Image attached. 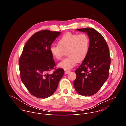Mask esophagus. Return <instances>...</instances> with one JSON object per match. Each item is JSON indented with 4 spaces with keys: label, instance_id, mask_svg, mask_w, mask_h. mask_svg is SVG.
Here are the masks:
<instances>
[{
    "label": "esophagus",
    "instance_id": "34e87169",
    "mask_svg": "<svg viewBox=\"0 0 126 126\" xmlns=\"http://www.w3.org/2000/svg\"><path fill=\"white\" fill-rule=\"evenodd\" d=\"M70 72V71H65V73L66 74H68V73H69Z\"/></svg>",
    "mask_w": 126,
    "mask_h": 126
}]
</instances>
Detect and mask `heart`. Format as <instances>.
I'll list each match as a JSON object with an SVG mask.
<instances>
[{
	"label": "heart",
	"instance_id": "b5f03b06",
	"mask_svg": "<svg viewBox=\"0 0 126 126\" xmlns=\"http://www.w3.org/2000/svg\"><path fill=\"white\" fill-rule=\"evenodd\" d=\"M90 46V41L87 34L67 33L59 39L58 45L50 47L52 57L57 60H61L67 52V58L58 64V66L65 70L73 68L78 62H82L86 58Z\"/></svg>",
	"mask_w": 126,
	"mask_h": 126
}]
</instances>
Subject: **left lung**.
<instances>
[{
  "mask_svg": "<svg viewBox=\"0 0 126 126\" xmlns=\"http://www.w3.org/2000/svg\"><path fill=\"white\" fill-rule=\"evenodd\" d=\"M77 30L88 34L90 46L86 58L75 71L76 78L74 86L79 94L92 96L99 90L109 77V49L103 36L95 29L87 27Z\"/></svg>",
  "mask_w": 126,
  "mask_h": 126,
  "instance_id": "1",
  "label": "left lung"
}]
</instances>
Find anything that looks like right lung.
Here are the masks:
<instances>
[{"instance_id": "right-lung-1", "label": "right lung", "mask_w": 126, "mask_h": 126, "mask_svg": "<svg viewBox=\"0 0 126 126\" xmlns=\"http://www.w3.org/2000/svg\"><path fill=\"white\" fill-rule=\"evenodd\" d=\"M61 32L39 31L28 39L19 59L21 81L30 93L45 99L55 92L64 74L62 68L56 69L50 47ZM55 70L51 74V69Z\"/></svg>"}]
</instances>
